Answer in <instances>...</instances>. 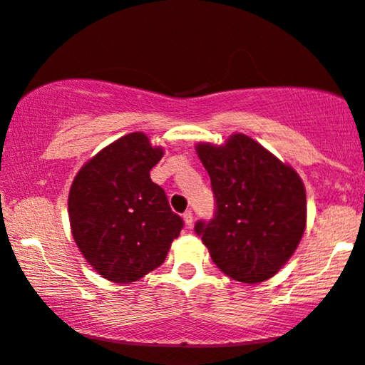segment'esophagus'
<instances>
[{
    "label": "esophagus",
    "mask_w": 365,
    "mask_h": 365,
    "mask_svg": "<svg viewBox=\"0 0 365 365\" xmlns=\"http://www.w3.org/2000/svg\"><path fill=\"white\" fill-rule=\"evenodd\" d=\"M183 222H185L187 228L193 227V213H192V210H187L185 213H183Z\"/></svg>",
    "instance_id": "34e87169"
}]
</instances>
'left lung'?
<instances>
[{
    "label": "left lung",
    "mask_w": 365,
    "mask_h": 365,
    "mask_svg": "<svg viewBox=\"0 0 365 365\" xmlns=\"http://www.w3.org/2000/svg\"><path fill=\"white\" fill-rule=\"evenodd\" d=\"M210 175L217 213L198 222L212 260L223 274L259 284L287 264L307 225V197L294 167L244 133L225 143L195 145Z\"/></svg>",
    "instance_id": "obj_1"
}]
</instances>
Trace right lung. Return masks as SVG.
<instances>
[{
  "mask_svg": "<svg viewBox=\"0 0 365 365\" xmlns=\"http://www.w3.org/2000/svg\"><path fill=\"white\" fill-rule=\"evenodd\" d=\"M165 150L142 132L101 148L73 178L71 235L96 274L115 284L140 280L167 259L183 222L150 170Z\"/></svg>",
  "mask_w": 365,
  "mask_h": 365,
  "instance_id": "right-lung-1",
  "label": "right lung"
}]
</instances>
